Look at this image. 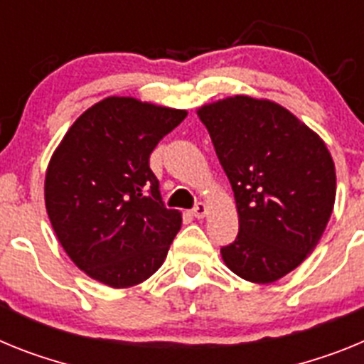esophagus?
<instances>
[{
    "mask_svg": "<svg viewBox=\"0 0 364 364\" xmlns=\"http://www.w3.org/2000/svg\"><path fill=\"white\" fill-rule=\"evenodd\" d=\"M207 213H208V207L205 203H198L194 207V210H192V214H194V216L198 218V220H201V218L207 216Z\"/></svg>",
    "mask_w": 364,
    "mask_h": 364,
    "instance_id": "esophagus-1",
    "label": "esophagus"
}]
</instances>
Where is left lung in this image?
I'll return each instance as SVG.
<instances>
[{
  "instance_id": "8db88e82",
  "label": "left lung",
  "mask_w": 364,
  "mask_h": 364,
  "mask_svg": "<svg viewBox=\"0 0 364 364\" xmlns=\"http://www.w3.org/2000/svg\"><path fill=\"white\" fill-rule=\"evenodd\" d=\"M235 192L240 230L221 247L235 274L271 284L308 258L330 221L335 164L326 143L289 109L235 95L198 107Z\"/></svg>"
}]
</instances>
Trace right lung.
I'll use <instances>...</instances> for the list:
<instances>
[{
	"label": "right lung",
	"mask_w": 364,
	"mask_h": 364,
	"mask_svg": "<svg viewBox=\"0 0 364 364\" xmlns=\"http://www.w3.org/2000/svg\"><path fill=\"white\" fill-rule=\"evenodd\" d=\"M185 109L106 97L73 122L50 156L46 208L73 264L115 289L137 286L163 265L181 229L164 207L150 154Z\"/></svg>",
	"instance_id": "1"
}]
</instances>
